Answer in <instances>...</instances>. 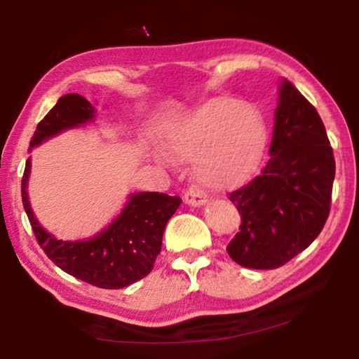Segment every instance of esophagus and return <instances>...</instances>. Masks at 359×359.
<instances>
[{
  "label": "esophagus",
  "instance_id": "obj_1",
  "mask_svg": "<svg viewBox=\"0 0 359 359\" xmlns=\"http://www.w3.org/2000/svg\"><path fill=\"white\" fill-rule=\"evenodd\" d=\"M184 201L188 205H194V208H199V205L205 204L208 201V198H205V193L203 190H199V188L193 187V188H188L185 196H184Z\"/></svg>",
  "mask_w": 359,
  "mask_h": 359
}]
</instances>
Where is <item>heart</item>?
<instances>
[{
  "label": "heart",
  "mask_w": 359,
  "mask_h": 359,
  "mask_svg": "<svg viewBox=\"0 0 359 359\" xmlns=\"http://www.w3.org/2000/svg\"><path fill=\"white\" fill-rule=\"evenodd\" d=\"M264 142L266 123L258 109L226 98L191 109L163 133L168 154L175 160L193 158L194 177L212 190L242 184L259 160Z\"/></svg>",
  "instance_id": "1"
}]
</instances>
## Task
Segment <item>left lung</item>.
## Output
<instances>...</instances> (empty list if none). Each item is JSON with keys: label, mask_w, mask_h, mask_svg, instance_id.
Returning <instances> with one entry per match:
<instances>
[{"label": "left lung", "mask_w": 359, "mask_h": 359, "mask_svg": "<svg viewBox=\"0 0 359 359\" xmlns=\"http://www.w3.org/2000/svg\"><path fill=\"white\" fill-rule=\"evenodd\" d=\"M269 155L259 175L229 193L241 226L226 252L250 269H277L306 250L331 209L336 161L330 139L317 109L287 79Z\"/></svg>", "instance_id": "obj_1"}]
</instances>
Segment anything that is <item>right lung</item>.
Returning <instances> with one entry per match:
<instances>
[{"mask_svg":"<svg viewBox=\"0 0 359 359\" xmlns=\"http://www.w3.org/2000/svg\"><path fill=\"white\" fill-rule=\"evenodd\" d=\"M93 117L95 109L83 96L65 95L36 126L29 145L33 149L46 139L87 123ZM29 166V160H27L22 179L23 209L38 244L60 269L106 290L125 288L150 274L161 252L166 223L182 203L179 196L156 191L135 193L123 212L95 238L63 242L41 226L29 208L27 194Z\"/></svg>","mask_w":359,"mask_h":359,"instance_id":"1","label":"right lung"}]
</instances>
